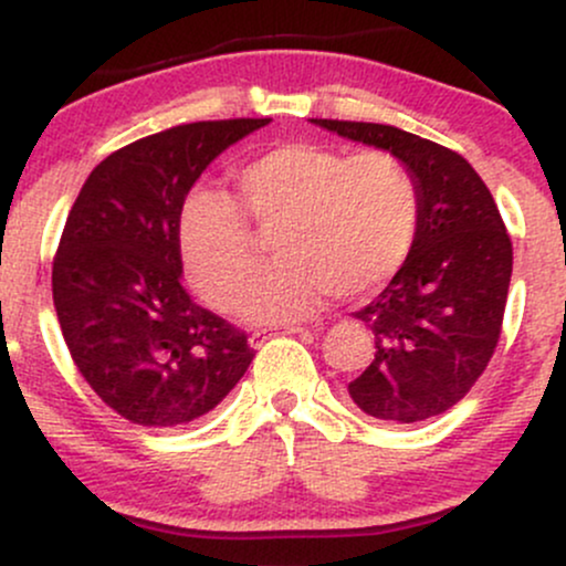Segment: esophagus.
Returning <instances> with one entry per match:
<instances>
[{
    "mask_svg": "<svg viewBox=\"0 0 566 566\" xmlns=\"http://www.w3.org/2000/svg\"><path fill=\"white\" fill-rule=\"evenodd\" d=\"M303 329H305V327H301V324H284L282 333H284V335H295V333H303ZM271 335H276V333H269V329H255V333L250 335V346H252V348H261L263 343L269 340Z\"/></svg>",
    "mask_w": 566,
    "mask_h": 566,
    "instance_id": "1",
    "label": "esophagus"
}]
</instances>
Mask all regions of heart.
<instances>
[{"mask_svg": "<svg viewBox=\"0 0 566 566\" xmlns=\"http://www.w3.org/2000/svg\"><path fill=\"white\" fill-rule=\"evenodd\" d=\"M237 186L242 206L229 193H191L178 242L199 295L220 311L242 301L252 322L295 319L327 292L367 295L407 263L418 239L420 184L412 167L388 151L354 157L316 143H287L247 161ZM250 219L277 229L272 243L280 261L248 289Z\"/></svg>", "mask_w": 566, "mask_h": 566, "instance_id": "b5f03b06", "label": "heart"}]
</instances>
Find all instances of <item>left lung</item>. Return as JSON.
<instances>
[{
    "label": "left lung",
    "mask_w": 566,
    "mask_h": 566,
    "mask_svg": "<svg viewBox=\"0 0 566 566\" xmlns=\"http://www.w3.org/2000/svg\"><path fill=\"white\" fill-rule=\"evenodd\" d=\"M314 122L405 159L423 193L407 263L354 314L373 329L375 359L348 382L350 399L382 423L447 412L490 365L503 327L513 247L495 199L452 148L375 122Z\"/></svg>",
    "instance_id": "obj_1"
}]
</instances>
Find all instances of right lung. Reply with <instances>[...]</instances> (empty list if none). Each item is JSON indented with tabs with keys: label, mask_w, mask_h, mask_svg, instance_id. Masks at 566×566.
<instances>
[{
	"label": "right lung",
	"mask_w": 566,
	"mask_h": 566,
	"mask_svg": "<svg viewBox=\"0 0 566 566\" xmlns=\"http://www.w3.org/2000/svg\"><path fill=\"white\" fill-rule=\"evenodd\" d=\"M269 122H191L129 143L71 207L53 258L57 322L82 378L129 423H191L255 356L242 329L186 292L178 223L207 165Z\"/></svg>",
	"instance_id": "right-lung-1"
}]
</instances>
